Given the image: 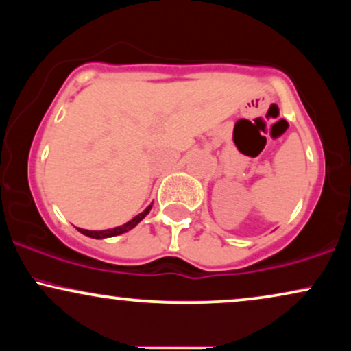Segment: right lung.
<instances>
[{
  "label": "right lung",
  "mask_w": 351,
  "mask_h": 351,
  "mask_svg": "<svg viewBox=\"0 0 351 351\" xmlns=\"http://www.w3.org/2000/svg\"><path fill=\"white\" fill-rule=\"evenodd\" d=\"M152 204H153V203H152ZM152 204H148V206L145 208L143 211L140 213V215H136L135 217H132V219L128 221V223L122 224V226H117V228H112V229H102V231H88V229H82V228H77V229H79V232H82L84 236L94 237V239H106V237L120 236V234H123V232H127V231H130V229H134V228L136 226V224H138L140 221H142L143 217L147 216L148 213H150Z\"/></svg>",
  "instance_id": "add662e5"
}]
</instances>
